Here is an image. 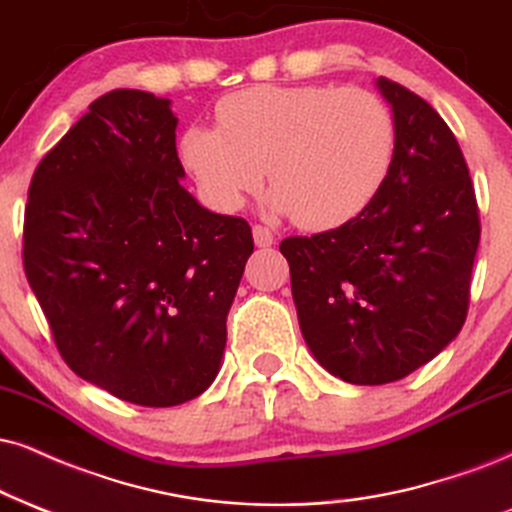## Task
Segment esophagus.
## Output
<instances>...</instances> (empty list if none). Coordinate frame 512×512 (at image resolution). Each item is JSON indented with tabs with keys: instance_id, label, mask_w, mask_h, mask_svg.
<instances>
[{
	"instance_id": "esophagus-1",
	"label": "esophagus",
	"mask_w": 512,
	"mask_h": 512,
	"mask_svg": "<svg viewBox=\"0 0 512 512\" xmlns=\"http://www.w3.org/2000/svg\"><path fill=\"white\" fill-rule=\"evenodd\" d=\"M254 242L256 246H270L275 242V235L266 225H254Z\"/></svg>"
}]
</instances>
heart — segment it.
Wrapping results in <instances>:
<instances>
[{"label":"heart","instance_id":"heart-1","mask_svg":"<svg viewBox=\"0 0 512 512\" xmlns=\"http://www.w3.org/2000/svg\"><path fill=\"white\" fill-rule=\"evenodd\" d=\"M218 128L192 125L180 156L208 204L237 211L266 178L273 206L308 230L361 216L396 151L389 104L361 87L258 85L225 97Z\"/></svg>","mask_w":512,"mask_h":512}]
</instances>
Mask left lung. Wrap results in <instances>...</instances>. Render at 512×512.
I'll use <instances>...</instances> for the list:
<instances>
[{
	"mask_svg": "<svg viewBox=\"0 0 512 512\" xmlns=\"http://www.w3.org/2000/svg\"><path fill=\"white\" fill-rule=\"evenodd\" d=\"M377 85L396 123L380 194L349 223L280 244L308 349L351 384L403 380L456 339L482 232L449 125L408 87Z\"/></svg>",
	"mask_w": 512,
	"mask_h": 512,
	"instance_id": "1",
	"label": "left lung"
}]
</instances>
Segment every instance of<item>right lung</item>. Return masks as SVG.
<instances>
[{"label": "right lung", "mask_w": 512, "mask_h": 512, "mask_svg": "<svg viewBox=\"0 0 512 512\" xmlns=\"http://www.w3.org/2000/svg\"><path fill=\"white\" fill-rule=\"evenodd\" d=\"M170 99L113 90L35 168L23 268L61 358L118 399L168 408L216 380L254 251L244 218L180 185Z\"/></svg>", "instance_id": "obj_1"}]
</instances>
